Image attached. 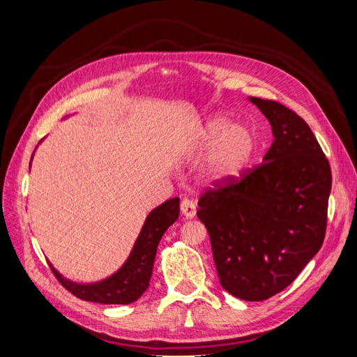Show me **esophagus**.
<instances>
[{"label":"esophagus","mask_w":357,"mask_h":357,"mask_svg":"<svg viewBox=\"0 0 357 357\" xmlns=\"http://www.w3.org/2000/svg\"><path fill=\"white\" fill-rule=\"evenodd\" d=\"M180 210H181V214L185 215L186 219H192V218H195V214H197V204H195V201L185 198L180 204Z\"/></svg>","instance_id":"1"}]
</instances>
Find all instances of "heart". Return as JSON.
I'll list each match as a JSON object with an SVG mask.
<instances>
[{
	"label": "heart",
	"mask_w": 357,
	"mask_h": 357,
	"mask_svg": "<svg viewBox=\"0 0 357 357\" xmlns=\"http://www.w3.org/2000/svg\"><path fill=\"white\" fill-rule=\"evenodd\" d=\"M220 114L207 121L198 135V143L207 147L213 143L210 153L202 165V174L210 183H222L240 174L255 149L252 132L243 125H231Z\"/></svg>",
	"instance_id": "obj_1"
}]
</instances>
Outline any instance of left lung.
<instances>
[{
	"instance_id": "8db88e82",
	"label": "left lung",
	"mask_w": 357,
	"mask_h": 357,
	"mask_svg": "<svg viewBox=\"0 0 357 357\" xmlns=\"http://www.w3.org/2000/svg\"><path fill=\"white\" fill-rule=\"evenodd\" d=\"M271 123L264 162L208 189L198 219L208 231L220 284L244 301L284 290L325 240L331 167L310 126L283 104L250 96Z\"/></svg>"
}]
</instances>
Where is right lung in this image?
Masks as SVG:
<instances>
[{
	"mask_svg": "<svg viewBox=\"0 0 357 357\" xmlns=\"http://www.w3.org/2000/svg\"><path fill=\"white\" fill-rule=\"evenodd\" d=\"M31 165V164H29ZM180 213V198H171L149 213L131 255L121 269L98 283L80 284L61 275L53 265L50 268L58 282L74 296L98 304H131L149 287L153 273L156 248L162 235L174 223Z\"/></svg>",
	"mask_w": 357,
	"mask_h": 357,
	"instance_id": "add662e5",
	"label": "right lung"
}]
</instances>
